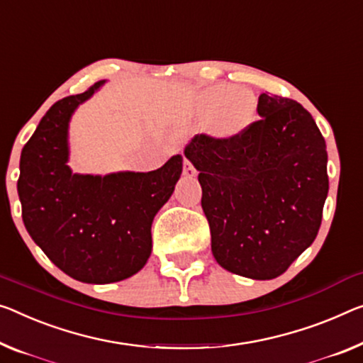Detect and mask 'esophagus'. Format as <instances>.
Segmentation results:
<instances>
[{
    "label": "esophagus",
    "instance_id": "1",
    "mask_svg": "<svg viewBox=\"0 0 363 363\" xmlns=\"http://www.w3.org/2000/svg\"><path fill=\"white\" fill-rule=\"evenodd\" d=\"M183 175L188 177V178H193V177L198 175V172H196V169H194V165L189 162L188 159L183 160Z\"/></svg>",
    "mask_w": 363,
    "mask_h": 363
}]
</instances>
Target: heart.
Instances as JSON below:
<instances>
[{"label": "heart", "instance_id": "1", "mask_svg": "<svg viewBox=\"0 0 363 363\" xmlns=\"http://www.w3.org/2000/svg\"><path fill=\"white\" fill-rule=\"evenodd\" d=\"M199 102L206 115H214L217 130L227 135L242 130L255 113V97L252 94L228 84L208 87L201 92Z\"/></svg>", "mask_w": 363, "mask_h": 363}]
</instances>
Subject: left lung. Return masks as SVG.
<instances>
[{
    "label": "left lung",
    "mask_w": 363,
    "mask_h": 363,
    "mask_svg": "<svg viewBox=\"0 0 363 363\" xmlns=\"http://www.w3.org/2000/svg\"><path fill=\"white\" fill-rule=\"evenodd\" d=\"M258 115L232 138L196 135L185 157L199 172L216 261L266 281L313 243L330 182L325 138L302 105L261 94Z\"/></svg>",
    "instance_id": "1"
}]
</instances>
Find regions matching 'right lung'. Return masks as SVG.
Returning a JSON list of instances; mask_svg holds the SVG:
<instances>
[{
  "instance_id": "1",
  "label": "right lung",
  "mask_w": 363,
  "mask_h": 363,
  "mask_svg": "<svg viewBox=\"0 0 363 363\" xmlns=\"http://www.w3.org/2000/svg\"><path fill=\"white\" fill-rule=\"evenodd\" d=\"M104 84L52 105L22 149L18 180L33 242L65 274L87 284L118 282L143 269L152 252L154 217L183 170L177 154L152 172L72 174L71 116Z\"/></svg>"
}]
</instances>
